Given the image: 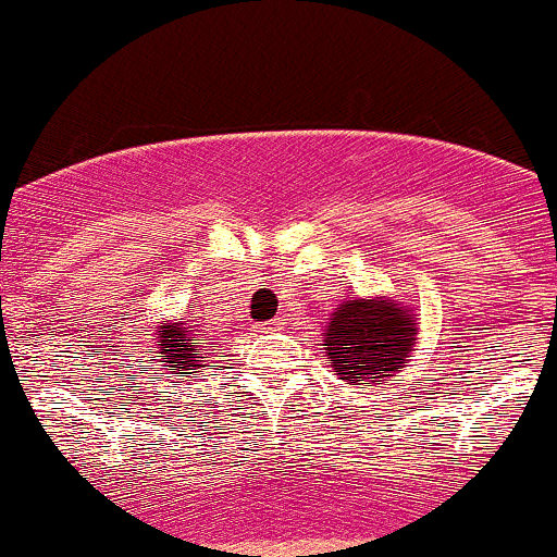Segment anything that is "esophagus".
<instances>
[{
    "instance_id": "esophagus-1",
    "label": "esophagus",
    "mask_w": 557,
    "mask_h": 557,
    "mask_svg": "<svg viewBox=\"0 0 557 557\" xmlns=\"http://www.w3.org/2000/svg\"><path fill=\"white\" fill-rule=\"evenodd\" d=\"M258 329H263V332H267V329H280V321H272V323H263V326H258Z\"/></svg>"
}]
</instances>
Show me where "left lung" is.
<instances>
[{"mask_svg":"<svg viewBox=\"0 0 557 557\" xmlns=\"http://www.w3.org/2000/svg\"><path fill=\"white\" fill-rule=\"evenodd\" d=\"M419 339L410 305L392 296H350L323 329V354L339 381H386L408 367Z\"/></svg>","mask_w":557,"mask_h":557,"instance_id":"1","label":"left lung"}]
</instances>
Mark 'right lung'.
I'll return each instance as SVG.
<instances>
[{
    "instance_id": "1",
    "label": "right lung",
    "mask_w": 557,
    "mask_h": 557,
    "mask_svg": "<svg viewBox=\"0 0 557 557\" xmlns=\"http://www.w3.org/2000/svg\"><path fill=\"white\" fill-rule=\"evenodd\" d=\"M158 354L163 361V370H169V375H174L176 381L182 377H196L203 375L207 370H212V343H207V334L203 329L190 326L185 318H174V321H163L158 329Z\"/></svg>"
}]
</instances>
